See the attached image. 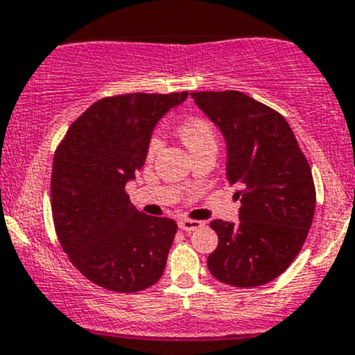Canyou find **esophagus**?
Wrapping results in <instances>:
<instances>
[{
	"mask_svg": "<svg viewBox=\"0 0 355 355\" xmlns=\"http://www.w3.org/2000/svg\"><path fill=\"white\" fill-rule=\"evenodd\" d=\"M178 224H179V229H182V231H186V232H193V231H196V229L203 227V222L189 220V218H181Z\"/></svg>",
	"mask_w": 355,
	"mask_h": 355,
	"instance_id": "34e87169",
	"label": "esophagus"
}]
</instances>
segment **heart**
<instances>
[{
  "mask_svg": "<svg viewBox=\"0 0 355 355\" xmlns=\"http://www.w3.org/2000/svg\"><path fill=\"white\" fill-rule=\"evenodd\" d=\"M179 137H181L182 144L188 147V150L191 153L205 147H215V144H217L214 128H211V124L207 119L202 118H193L182 123L179 126ZM160 147H162V141H160L157 135H153L147 145L148 160H152L159 153Z\"/></svg>",
  "mask_w": 355,
  "mask_h": 355,
  "instance_id": "heart-1",
  "label": "heart"
}]
</instances>
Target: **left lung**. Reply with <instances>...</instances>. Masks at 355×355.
Segmentation results:
<instances>
[{
    "label": "left lung",
    "instance_id": "1",
    "mask_svg": "<svg viewBox=\"0 0 355 355\" xmlns=\"http://www.w3.org/2000/svg\"><path fill=\"white\" fill-rule=\"evenodd\" d=\"M227 144V181L239 188V222L211 220L218 246L208 270L232 287H258L301 251L316 208L308 159L280 112L237 90L193 92Z\"/></svg>",
    "mask_w": 355,
    "mask_h": 355
}]
</instances>
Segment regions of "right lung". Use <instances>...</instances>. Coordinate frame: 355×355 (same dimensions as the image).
<instances>
[{
    "label": "right lung",
    "instance_id": "right-lung-1",
    "mask_svg": "<svg viewBox=\"0 0 355 355\" xmlns=\"http://www.w3.org/2000/svg\"><path fill=\"white\" fill-rule=\"evenodd\" d=\"M188 92L124 94L94 102L68 128L54 152L51 210L69 261L112 292L159 282L178 224L150 217L124 186L147 159L153 126Z\"/></svg>",
    "mask_w": 355,
    "mask_h": 355
}]
</instances>
